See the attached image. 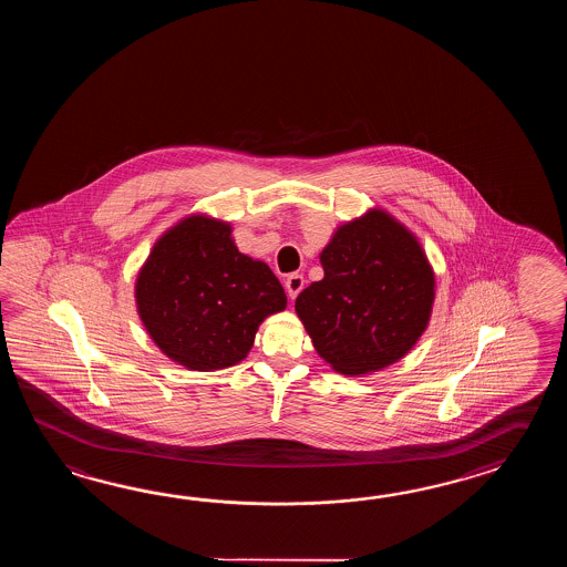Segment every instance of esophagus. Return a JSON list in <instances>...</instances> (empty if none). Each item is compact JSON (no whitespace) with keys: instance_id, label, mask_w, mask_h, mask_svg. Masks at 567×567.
Instances as JSON below:
<instances>
[{"instance_id":"esophagus-1","label":"esophagus","mask_w":567,"mask_h":567,"mask_svg":"<svg viewBox=\"0 0 567 567\" xmlns=\"http://www.w3.org/2000/svg\"><path fill=\"white\" fill-rule=\"evenodd\" d=\"M303 289V276L300 274H291L286 278V291H288L289 298L293 300L298 293Z\"/></svg>"}]
</instances>
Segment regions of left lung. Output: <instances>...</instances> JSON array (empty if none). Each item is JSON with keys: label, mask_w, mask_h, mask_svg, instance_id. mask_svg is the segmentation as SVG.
I'll return each mask as SVG.
<instances>
[{"label": "left lung", "mask_w": 567, "mask_h": 567, "mask_svg": "<svg viewBox=\"0 0 567 567\" xmlns=\"http://www.w3.org/2000/svg\"><path fill=\"white\" fill-rule=\"evenodd\" d=\"M324 278L296 298L313 349L334 371L367 374L405 357L430 322L434 271L383 210L342 225L320 254Z\"/></svg>", "instance_id": "1"}]
</instances>
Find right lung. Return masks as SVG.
I'll return each instance as SVG.
<instances>
[{
    "instance_id": "1",
    "label": "right lung",
    "mask_w": 567,
    "mask_h": 567,
    "mask_svg": "<svg viewBox=\"0 0 567 567\" xmlns=\"http://www.w3.org/2000/svg\"><path fill=\"white\" fill-rule=\"evenodd\" d=\"M135 301L168 359L190 371H218L249 354L259 324L288 298L264 261L235 247L227 223L193 215L157 239Z\"/></svg>"
}]
</instances>
